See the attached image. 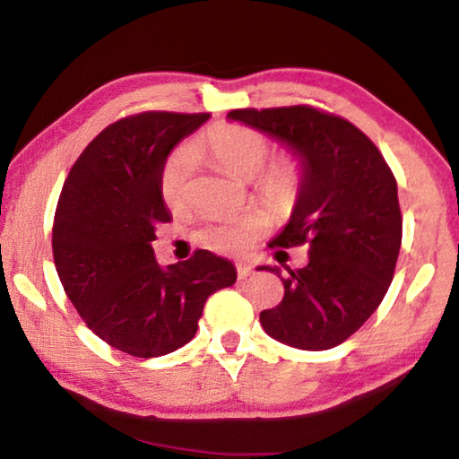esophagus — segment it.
<instances>
[{
  "instance_id": "1",
  "label": "esophagus",
  "mask_w": 459,
  "mask_h": 459,
  "mask_svg": "<svg viewBox=\"0 0 459 459\" xmlns=\"http://www.w3.org/2000/svg\"><path fill=\"white\" fill-rule=\"evenodd\" d=\"M237 273H238V279L251 277L253 265H251V263H247V261H238V263H237Z\"/></svg>"
}]
</instances>
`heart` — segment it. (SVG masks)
<instances>
[{
    "mask_svg": "<svg viewBox=\"0 0 459 459\" xmlns=\"http://www.w3.org/2000/svg\"><path fill=\"white\" fill-rule=\"evenodd\" d=\"M194 155H204L212 160L224 172L238 180H255L269 160V139L257 129L221 123L206 131L192 143V147H178L166 160L160 174V190L166 206L180 211L188 196V184L194 174L196 160ZM298 180V166L285 160L271 166L261 176L263 190L271 194H290ZM261 222L257 219H211L200 229V240L206 247L221 253H240L251 247L257 237Z\"/></svg>",
    "mask_w": 459,
    "mask_h": 459,
    "instance_id": "b5f03b06",
    "label": "heart"
}]
</instances>
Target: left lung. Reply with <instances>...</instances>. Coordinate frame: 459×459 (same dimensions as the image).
I'll list each match as a JSON object with an SVG mask.
<instances>
[{
	"instance_id": "left-lung-1",
	"label": "left lung",
	"mask_w": 459,
	"mask_h": 459,
	"mask_svg": "<svg viewBox=\"0 0 459 459\" xmlns=\"http://www.w3.org/2000/svg\"><path fill=\"white\" fill-rule=\"evenodd\" d=\"M227 119L281 143L299 168L291 216L269 247L307 245L301 269L281 277V304L263 330L299 351H330L375 314L391 285L403 221L397 182L377 145L352 123L312 107L237 108Z\"/></svg>"
}]
</instances>
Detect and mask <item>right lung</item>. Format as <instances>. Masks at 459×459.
<instances>
[{
  "label": "right lung",
  "mask_w": 459,
  "mask_h": 459,
  "mask_svg": "<svg viewBox=\"0 0 459 459\" xmlns=\"http://www.w3.org/2000/svg\"><path fill=\"white\" fill-rule=\"evenodd\" d=\"M208 117L160 111L113 123L62 186L52 227L60 283L100 340L139 359L188 344L206 299L237 281L232 261L211 251L164 267L152 248L158 224L172 219L161 168Z\"/></svg>",
  "instance_id": "right-lung-1"
}]
</instances>
